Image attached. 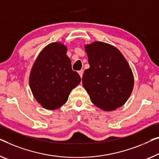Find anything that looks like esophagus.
Here are the masks:
<instances>
[{
  "mask_svg": "<svg viewBox=\"0 0 159 159\" xmlns=\"http://www.w3.org/2000/svg\"><path fill=\"white\" fill-rule=\"evenodd\" d=\"M79 75H80V78H82V76H83V74H84V70H79Z\"/></svg>",
  "mask_w": 159,
  "mask_h": 159,
  "instance_id": "1",
  "label": "esophagus"
}]
</instances>
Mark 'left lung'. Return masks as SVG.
Listing matches in <instances>:
<instances>
[{"label": "left lung", "instance_id": "left-lung-1", "mask_svg": "<svg viewBox=\"0 0 159 159\" xmlns=\"http://www.w3.org/2000/svg\"><path fill=\"white\" fill-rule=\"evenodd\" d=\"M90 68L82 84L91 102L110 111L126 102L134 87V76L124 56L114 46L96 41L85 46Z\"/></svg>", "mask_w": 159, "mask_h": 159}]
</instances>
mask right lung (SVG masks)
<instances>
[{"mask_svg":"<svg viewBox=\"0 0 159 159\" xmlns=\"http://www.w3.org/2000/svg\"><path fill=\"white\" fill-rule=\"evenodd\" d=\"M67 48L52 43L42 50L33 66L29 84L35 98L44 108L56 109L68 100L70 92L80 82L66 55Z\"/></svg>","mask_w":159,"mask_h":159,"instance_id":"obj_1","label":"right lung"}]
</instances>
